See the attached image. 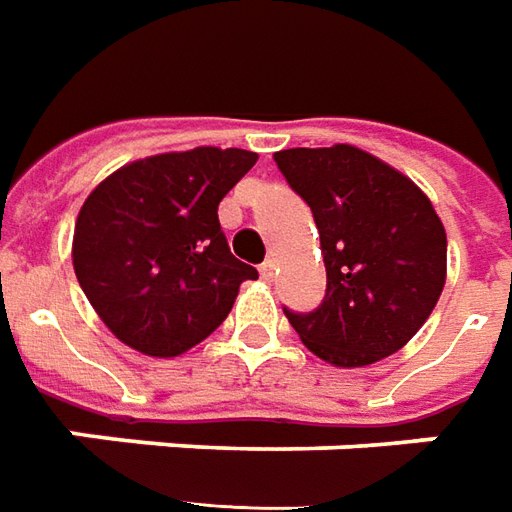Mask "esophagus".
Masks as SVG:
<instances>
[{
    "label": "esophagus",
    "instance_id": "obj_1",
    "mask_svg": "<svg viewBox=\"0 0 512 512\" xmlns=\"http://www.w3.org/2000/svg\"><path fill=\"white\" fill-rule=\"evenodd\" d=\"M260 277H263L266 282H271L274 277H277V260H274V257H271V260H266V263L260 266Z\"/></svg>",
    "mask_w": 512,
    "mask_h": 512
}]
</instances>
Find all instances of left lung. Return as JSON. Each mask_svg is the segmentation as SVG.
<instances>
[{
	"label": "left lung",
	"instance_id": "8db88e82",
	"mask_svg": "<svg viewBox=\"0 0 512 512\" xmlns=\"http://www.w3.org/2000/svg\"><path fill=\"white\" fill-rule=\"evenodd\" d=\"M274 163L316 219L327 268L318 310H285L307 349L341 368L399 352L438 305L446 230L416 182L352 144L282 149Z\"/></svg>",
	"mask_w": 512,
	"mask_h": 512
}]
</instances>
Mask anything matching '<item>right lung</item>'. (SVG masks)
<instances>
[{
  "mask_svg": "<svg viewBox=\"0 0 512 512\" xmlns=\"http://www.w3.org/2000/svg\"><path fill=\"white\" fill-rule=\"evenodd\" d=\"M255 163L246 149L163 152L121 166L82 202L74 274L121 343L177 357L227 318L257 271L232 257L219 202Z\"/></svg>",
  "mask_w": 512,
  "mask_h": 512,
  "instance_id": "1",
  "label": "right lung"
}]
</instances>
